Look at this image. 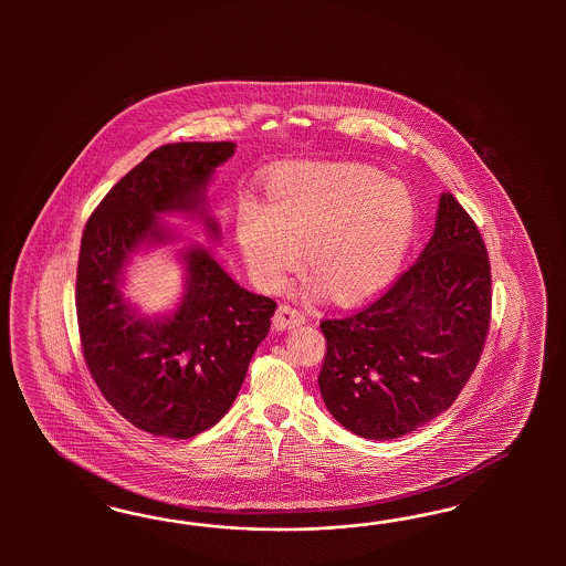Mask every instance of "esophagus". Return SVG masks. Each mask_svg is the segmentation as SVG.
Listing matches in <instances>:
<instances>
[{"label": "esophagus", "mask_w": 566, "mask_h": 566, "mask_svg": "<svg viewBox=\"0 0 566 566\" xmlns=\"http://www.w3.org/2000/svg\"><path fill=\"white\" fill-rule=\"evenodd\" d=\"M305 324V313H301L298 308L291 305H280L274 315L275 329H291L294 326Z\"/></svg>", "instance_id": "1"}]
</instances>
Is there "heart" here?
Wrapping results in <instances>:
<instances>
[{
    "instance_id": "heart-1",
    "label": "heart",
    "mask_w": 566,
    "mask_h": 566,
    "mask_svg": "<svg viewBox=\"0 0 566 566\" xmlns=\"http://www.w3.org/2000/svg\"><path fill=\"white\" fill-rule=\"evenodd\" d=\"M237 240L259 284L286 286L303 249L332 301L355 303L395 277L415 228L411 192L360 164L292 161L268 180V206L242 197Z\"/></svg>"
}]
</instances>
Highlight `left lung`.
<instances>
[{
    "instance_id": "left-lung-1",
    "label": "left lung",
    "mask_w": 566,
    "mask_h": 566,
    "mask_svg": "<svg viewBox=\"0 0 566 566\" xmlns=\"http://www.w3.org/2000/svg\"><path fill=\"white\" fill-rule=\"evenodd\" d=\"M490 259L475 222L442 192L426 249L392 289L322 322L327 411L367 440H395L444 412L480 363L490 329Z\"/></svg>"
}]
</instances>
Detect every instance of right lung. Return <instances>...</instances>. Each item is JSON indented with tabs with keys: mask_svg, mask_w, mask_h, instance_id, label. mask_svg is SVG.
<instances>
[{
	"mask_svg": "<svg viewBox=\"0 0 566 566\" xmlns=\"http://www.w3.org/2000/svg\"><path fill=\"white\" fill-rule=\"evenodd\" d=\"M234 149L230 140L155 149L105 195L81 240L76 315L86 367L105 400L154 436L187 440L216 426L272 324L274 301L242 289L197 242L178 251L185 292L168 313H140L122 291L138 251L178 240L161 216H199L209 239L220 240L206 192Z\"/></svg>",
	"mask_w": 566,
	"mask_h": 566,
	"instance_id": "right-lung-1",
	"label": "right lung"
}]
</instances>
